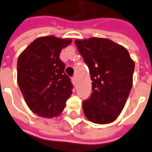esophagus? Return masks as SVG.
I'll use <instances>...</instances> for the list:
<instances>
[{
    "label": "esophagus",
    "mask_w": 152,
    "mask_h": 152,
    "mask_svg": "<svg viewBox=\"0 0 152 152\" xmlns=\"http://www.w3.org/2000/svg\"><path fill=\"white\" fill-rule=\"evenodd\" d=\"M71 81H72V83H73L74 85L76 84V77H75V76H73V77L71 78Z\"/></svg>",
    "instance_id": "1"
}]
</instances>
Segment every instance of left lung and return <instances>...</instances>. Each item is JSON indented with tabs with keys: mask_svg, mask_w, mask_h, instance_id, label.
Instances as JSON below:
<instances>
[{
	"mask_svg": "<svg viewBox=\"0 0 152 152\" xmlns=\"http://www.w3.org/2000/svg\"><path fill=\"white\" fill-rule=\"evenodd\" d=\"M75 44L92 81L91 97L82 102L84 114L92 123H112L128 99L134 62L125 48L107 39H76Z\"/></svg>",
	"mask_w": 152,
	"mask_h": 152,
	"instance_id": "1",
	"label": "left lung"
}]
</instances>
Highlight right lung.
I'll return each instance as SVG.
<instances>
[{
  "label": "right lung",
  "mask_w": 152,
  "mask_h": 152,
  "mask_svg": "<svg viewBox=\"0 0 152 152\" xmlns=\"http://www.w3.org/2000/svg\"><path fill=\"white\" fill-rule=\"evenodd\" d=\"M71 39L55 36L40 37L22 52L18 60V83L32 112L54 118L66 107L72 94L71 78L60 59L61 50Z\"/></svg>",
  "instance_id": "obj_1"
}]
</instances>
